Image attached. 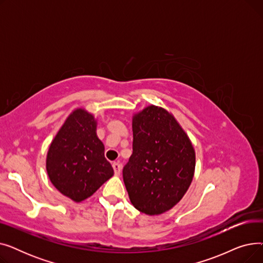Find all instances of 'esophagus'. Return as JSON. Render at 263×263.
I'll use <instances>...</instances> for the list:
<instances>
[{"mask_svg":"<svg viewBox=\"0 0 263 263\" xmlns=\"http://www.w3.org/2000/svg\"><path fill=\"white\" fill-rule=\"evenodd\" d=\"M113 168H114V173L116 176H119L121 173V165L119 164V162H114L113 163Z\"/></svg>","mask_w":263,"mask_h":263,"instance_id":"34e87169","label":"esophagus"}]
</instances>
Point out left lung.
Here are the masks:
<instances>
[{"label": "left lung", "mask_w": 263, "mask_h": 263, "mask_svg": "<svg viewBox=\"0 0 263 263\" xmlns=\"http://www.w3.org/2000/svg\"><path fill=\"white\" fill-rule=\"evenodd\" d=\"M133 154L122 170L129 198L140 212L171 210L194 176L195 151L186 133L163 107L149 105L132 119Z\"/></svg>", "instance_id": "1"}]
</instances>
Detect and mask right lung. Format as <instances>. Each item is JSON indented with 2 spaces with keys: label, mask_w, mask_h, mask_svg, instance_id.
<instances>
[{
  "label": "right lung",
  "mask_w": 263,
  "mask_h": 263,
  "mask_svg": "<svg viewBox=\"0 0 263 263\" xmlns=\"http://www.w3.org/2000/svg\"><path fill=\"white\" fill-rule=\"evenodd\" d=\"M96 130L93 115L77 108L49 147L46 167L50 180L63 195L76 202L91 196L114 175Z\"/></svg>",
  "instance_id": "right-lung-1"
}]
</instances>
